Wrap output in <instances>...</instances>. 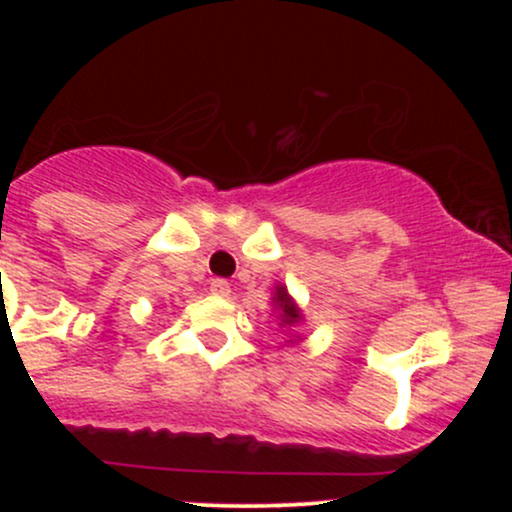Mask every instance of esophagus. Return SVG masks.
Wrapping results in <instances>:
<instances>
[{
    "mask_svg": "<svg viewBox=\"0 0 512 512\" xmlns=\"http://www.w3.org/2000/svg\"><path fill=\"white\" fill-rule=\"evenodd\" d=\"M209 291L214 293V296H228V293H231V284H228L226 279H211Z\"/></svg>",
    "mask_w": 512,
    "mask_h": 512,
    "instance_id": "34e87169",
    "label": "esophagus"
}]
</instances>
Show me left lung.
Listing matches in <instances>:
<instances>
[{
    "label": "left lung",
    "instance_id": "left-lung-1",
    "mask_svg": "<svg viewBox=\"0 0 512 512\" xmlns=\"http://www.w3.org/2000/svg\"><path fill=\"white\" fill-rule=\"evenodd\" d=\"M274 303L281 308V317H284V320H281V322H286V325H291V322H298V317H301V313H298V308H296V305H293V301L289 298V293H286L284 286H279V289H276Z\"/></svg>",
    "mask_w": 512,
    "mask_h": 512
}]
</instances>
